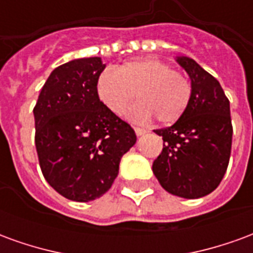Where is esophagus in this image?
Instances as JSON below:
<instances>
[{
  "label": "esophagus",
  "mask_w": 253,
  "mask_h": 253,
  "mask_svg": "<svg viewBox=\"0 0 253 253\" xmlns=\"http://www.w3.org/2000/svg\"><path fill=\"white\" fill-rule=\"evenodd\" d=\"M134 131H135V134H137L138 137H141V135H145L146 134V130H143V128H141V127H134Z\"/></svg>",
  "instance_id": "esophagus-1"
}]
</instances>
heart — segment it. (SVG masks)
Here are the masks:
<instances>
[{
  "mask_svg": "<svg viewBox=\"0 0 253 253\" xmlns=\"http://www.w3.org/2000/svg\"><path fill=\"white\" fill-rule=\"evenodd\" d=\"M139 103L127 112L137 122H148L153 116L161 125H172L184 115L191 100V85L181 73L168 63L145 58L107 69L96 83V93L105 108L122 115L135 99Z\"/></svg>",
  "mask_w": 253,
  "mask_h": 253,
  "instance_id": "obj_1",
  "label": "heart"
}]
</instances>
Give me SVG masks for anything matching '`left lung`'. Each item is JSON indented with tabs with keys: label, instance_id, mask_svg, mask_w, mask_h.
I'll list each match as a JSON object with an SVG mask.
<instances>
[{
	"label": "left lung",
	"instance_id": "obj_1",
	"mask_svg": "<svg viewBox=\"0 0 253 253\" xmlns=\"http://www.w3.org/2000/svg\"><path fill=\"white\" fill-rule=\"evenodd\" d=\"M191 80L188 108L175 125L154 130L164 148L153 173L169 194L196 199L215 190L226 172L232 149L230 105L210 73L188 57H176Z\"/></svg>",
	"mask_w": 253,
	"mask_h": 253
}]
</instances>
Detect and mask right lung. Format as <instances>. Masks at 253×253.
Masks as SVG:
<instances>
[{"mask_svg":"<svg viewBox=\"0 0 253 253\" xmlns=\"http://www.w3.org/2000/svg\"><path fill=\"white\" fill-rule=\"evenodd\" d=\"M105 65L80 58L54 69L38 97L35 145L47 183L76 202L104 195L137 142L131 126L105 108L96 83Z\"/></svg>","mask_w":253,"mask_h":253,"instance_id":"obj_1","label":"right lung"}]
</instances>
